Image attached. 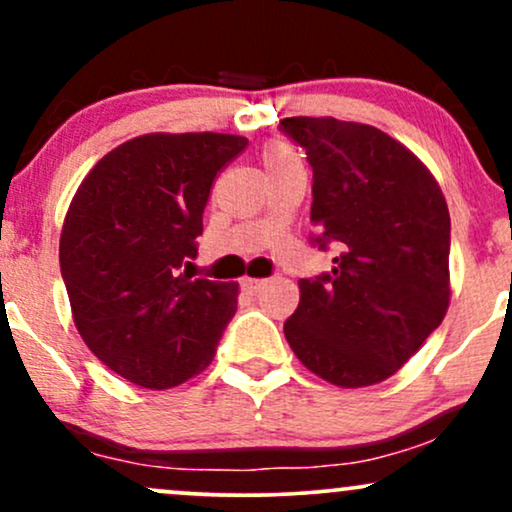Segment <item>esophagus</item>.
<instances>
[{
  "label": "esophagus",
  "instance_id": "1",
  "mask_svg": "<svg viewBox=\"0 0 512 512\" xmlns=\"http://www.w3.org/2000/svg\"><path fill=\"white\" fill-rule=\"evenodd\" d=\"M267 286V279H243V289L248 293H260Z\"/></svg>",
  "mask_w": 512,
  "mask_h": 512
}]
</instances>
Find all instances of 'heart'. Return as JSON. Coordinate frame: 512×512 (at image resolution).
<instances>
[{"mask_svg": "<svg viewBox=\"0 0 512 512\" xmlns=\"http://www.w3.org/2000/svg\"><path fill=\"white\" fill-rule=\"evenodd\" d=\"M264 166H267V173H272V170H279L284 166H289V163H296L298 156L296 151L291 149V146L281 144V142H274L269 144L267 149H264Z\"/></svg>", "mask_w": 512, "mask_h": 512, "instance_id": "b5f03b06", "label": "heart"}]
</instances>
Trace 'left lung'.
Segmentation results:
<instances>
[{
  "mask_svg": "<svg viewBox=\"0 0 512 512\" xmlns=\"http://www.w3.org/2000/svg\"><path fill=\"white\" fill-rule=\"evenodd\" d=\"M279 129L313 166V243L337 248L330 274L298 281L286 342L327 383H383L448 313V204L431 170L378 127L284 117Z\"/></svg>",
  "mask_w": 512,
  "mask_h": 512,
  "instance_id": "obj_1",
  "label": "left lung"
}]
</instances>
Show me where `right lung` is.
I'll list each match as a JSON object with an SVG mask.
<instances>
[{
	"label": "right lung",
	"instance_id": "add662e5",
	"mask_svg": "<svg viewBox=\"0 0 512 512\" xmlns=\"http://www.w3.org/2000/svg\"><path fill=\"white\" fill-rule=\"evenodd\" d=\"M248 139L144 134L105 154L64 216L60 267L74 325L110 370L168 390L202 373L236 315L238 284L192 279L214 178Z\"/></svg>",
	"mask_w": 512,
	"mask_h": 512
}]
</instances>
